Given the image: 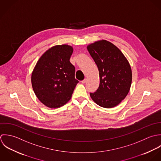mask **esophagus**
Wrapping results in <instances>:
<instances>
[{
    "instance_id": "obj_1",
    "label": "esophagus",
    "mask_w": 161,
    "mask_h": 161,
    "mask_svg": "<svg viewBox=\"0 0 161 161\" xmlns=\"http://www.w3.org/2000/svg\"><path fill=\"white\" fill-rule=\"evenodd\" d=\"M86 81H87V79H85V80H83V81H81V83H82L83 84H85Z\"/></svg>"
}]
</instances>
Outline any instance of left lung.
I'll list each match as a JSON object with an SVG mask.
<instances>
[{
  "instance_id": "1",
  "label": "left lung",
  "mask_w": 161,
  "mask_h": 161,
  "mask_svg": "<svg viewBox=\"0 0 161 161\" xmlns=\"http://www.w3.org/2000/svg\"><path fill=\"white\" fill-rule=\"evenodd\" d=\"M99 72V85L90 97L97 105L112 108L128 94L132 82V70L128 60L113 43L97 40L87 46Z\"/></svg>"
}]
</instances>
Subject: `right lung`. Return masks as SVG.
I'll list each match as a JSON object with an SVG mask.
<instances>
[{
    "label": "right lung",
    "mask_w": 161,
    "mask_h": 161,
    "mask_svg": "<svg viewBox=\"0 0 161 161\" xmlns=\"http://www.w3.org/2000/svg\"><path fill=\"white\" fill-rule=\"evenodd\" d=\"M73 52L68 45L53 46L40 57L33 68V92L48 108H58L68 103L78 83L75 78V66L69 62Z\"/></svg>",
    "instance_id": "obj_1"
}]
</instances>
